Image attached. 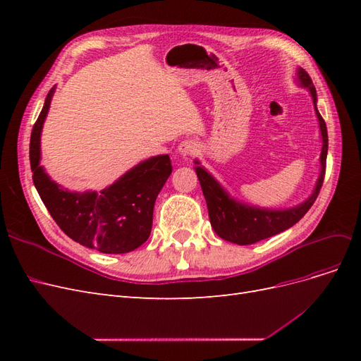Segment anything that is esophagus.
Segmentation results:
<instances>
[{"mask_svg": "<svg viewBox=\"0 0 361 361\" xmlns=\"http://www.w3.org/2000/svg\"><path fill=\"white\" fill-rule=\"evenodd\" d=\"M195 152H197V145H195L194 141H190V140L188 141H182V143L179 145V147H178V154L180 157H183V158L194 155Z\"/></svg>", "mask_w": 361, "mask_h": 361, "instance_id": "1", "label": "esophagus"}]
</instances>
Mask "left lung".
I'll return each mask as SVG.
<instances>
[{"label":"left lung","mask_w":361,"mask_h":361,"mask_svg":"<svg viewBox=\"0 0 361 361\" xmlns=\"http://www.w3.org/2000/svg\"><path fill=\"white\" fill-rule=\"evenodd\" d=\"M295 81H297L302 89H307L310 92L322 137V150L319 157L321 170L318 180L314 183L313 192L302 203L293 207H286V209H268V207L253 206L233 199L232 195L221 187V183L218 182L209 171H206V169L202 167L200 162L195 159L194 162L197 164V166H195V173H197L200 187L207 204L211 226L215 233L223 238L224 241L233 243L238 245H250L262 241V239L274 236L283 231H288L289 227L297 224L301 218L307 214L316 197H318L325 174L326 152H329V134H326L324 118L318 111V106H316L318 97H316V89L309 73L302 68H298Z\"/></svg>","instance_id":"left-lung-1"}]
</instances>
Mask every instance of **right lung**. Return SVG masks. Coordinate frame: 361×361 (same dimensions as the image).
Instances as JSON below:
<instances>
[{"label":"right lung","mask_w":361,"mask_h":361,"mask_svg":"<svg viewBox=\"0 0 361 361\" xmlns=\"http://www.w3.org/2000/svg\"><path fill=\"white\" fill-rule=\"evenodd\" d=\"M56 85L31 130L30 164L32 182L48 212L61 231L87 248L106 255L129 253L147 241L154 206L171 174L169 155L138 162L102 191H71L54 182L40 166V135Z\"/></svg>","instance_id":"1"}]
</instances>
